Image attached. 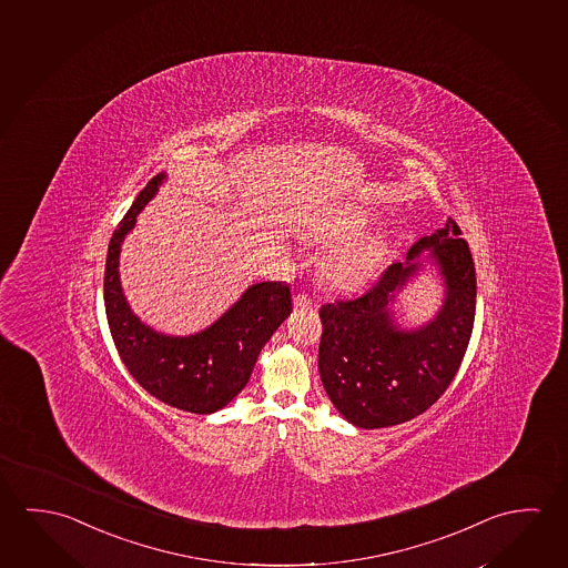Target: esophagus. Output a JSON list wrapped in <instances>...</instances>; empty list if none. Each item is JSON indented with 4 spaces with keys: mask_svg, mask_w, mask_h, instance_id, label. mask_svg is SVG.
Instances as JSON below:
<instances>
[{
    "mask_svg": "<svg viewBox=\"0 0 568 568\" xmlns=\"http://www.w3.org/2000/svg\"><path fill=\"white\" fill-rule=\"evenodd\" d=\"M294 307H296V310H312L314 302H312V297L306 296V294H297V296L294 297Z\"/></svg>",
    "mask_w": 568,
    "mask_h": 568,
    "instance_id": "34e87169",
    "label": "esophagus"
}]
</instances>
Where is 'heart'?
Listing matches in <instances>:
<instances>
[{
	"label": "heart",
	"instance_id": "heart-1",
	"mask_svg": "<svg viewBox=\"0 0 568 568\" xmlns=\"http://www.w3.org/2000/svg\"><path fill=\"white\" fill-rule=\"evenodd\" d=\"M369 215L363 209H345L315 226V239L322 244L345 243L361 233ZM378 246L373 241H357L337 248L325 262V276L337 288H357L375 274L378 264Z\"/></svg>",
	"mask_w": 568,
	"mask_h": 568
}]
</instances>
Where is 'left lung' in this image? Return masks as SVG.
<instances>
[{
	"instance_id": "left-lung-1",
	"label": "left lung",
	"mask_w": 568,
	"mask_h": 568,
	"mask_svg": "<svg viewBox=\"0 0 568 568\" xmlns=\"http://www.w3.org/2000/svg\"><path fill=\"white\" fill-rule=\"evenodd\" d=\"M428 247L442 268L447 300L430 325L400 333L386 306L419 265ZM476 317V268L468 241L448 219L423 236L378 276L365 294L320 307L324 325L317 369L325 393L343 418L359 428H385L413 420L440 398L458 373Z\"/></svg>"
}]
</instances>
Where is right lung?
<instances>
[{"label": "right lung", "mask_w": 568, "mask_h": 568, "mask_svg": "<svg viewBox=\"0 0 568 568\" xmlns=\"http://www.w3.org/2000/svg\"><path fill=\"white\" fill-rule=\"evenodd\" d=\"M163 178L160 173L148 181L110 239L104 268L106 320L118 355L140 387L173 408L211 415L248 383L262 347L292 312V292L286 282L254 284L215 324L190 337L158 334L142 324L120 288L118 256L135 216Z\"/></svg>", "instance_id": "add662e5"}]
</instances>
